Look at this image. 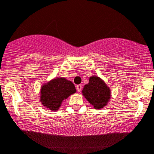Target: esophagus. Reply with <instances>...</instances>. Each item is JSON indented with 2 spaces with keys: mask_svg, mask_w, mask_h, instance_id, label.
Wrapping results in <instances>:
<instances>
[{
  "mask_svg": "<svg viewBox=\"0 0 154 154\" xmlns=\"http://www.w3.org/2000/svg\"><path fill=\"white\" fill-rule=\"evenodd\" d=\"M76 89H77V91H79V92L81 91V89H82V85H76Z\"/></svg>",
  "mask_w": 154,
  "mask_h": 154,
  "instance_id": "obj_1",
  "label": "esophagus"
}]
</instances>
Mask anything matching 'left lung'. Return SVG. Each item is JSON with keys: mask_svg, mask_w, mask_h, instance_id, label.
Here are the masks:
<instances>
[{"mask_svg": "<svg viewBox=\"0 0 154 154\" xmlns=\"http://www.w3.org/2000/svg\"><path fill=\"white\" fill-rule=\"evenodd\" d=\"M82 92L87 100L96 109L105 107L111 96L109 88L103 80L96 75L90 77L89 83L85 85Z\"/></svg>", "mask_w": 154, "mask_h": 154, "instance_id": "1", "label": "left lung"}]
</instances>
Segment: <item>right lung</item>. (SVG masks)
Returning a JSON list of instances; mask_svg holds the SVG:
<instances>
[{
    "label": "right lung",
    "instance_id": "right-lung-1",
    "mask_svg": "<svg viewBox=\"0 0 154 154\" xmlns=\"http://www.w3.org/2000/svg\"><path fill=\"white\" fill-rule=\"evenodd\" d=\"M75 91L76 89L72 82L65 78H58L42 87L41 102L45 107L56 112L60 107L62 102Z\"/></svg>",
    "mask_w": 154,
    "mask_h": 154
}]
</instances>
